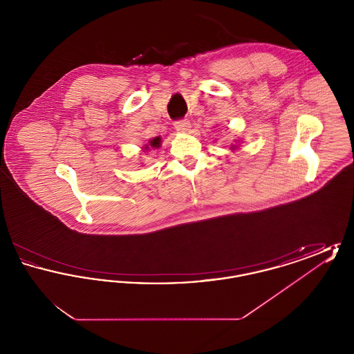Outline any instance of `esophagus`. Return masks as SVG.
Returning <instances> with one entry per match:
<instances>
[{
	"instance_id": "34e87169",
	"label": "esophagus",
	"mask_w": 354,
	"mask_h": 354,
	"mask_svg": "<svg viewBox=\"0 0 354 354\" xmlns=\"http://www.w3.org/2000/svg\"><path fill=\"white\" fill-rule=\"evenodd\" d=\"M174 126H175L176 131H179V133H187V131L189 130V127H191V124H189V120H187V119H180V120H176V122L174 123Z\"/></svg>"
}]
</instances>
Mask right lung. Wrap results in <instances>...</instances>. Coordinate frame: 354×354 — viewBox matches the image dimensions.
Segmentation results:
<instances>
[{"instance_id": "obj_1", "label": "right lung", "mask_w": 354, "mask_h": 354, "mask_svg": "<svg viewBox=\"0 0 354 354\" xmlns=\"http://www.w3.org/2000/svg\"><path fill=\"white\" fill-rule=\"evenodd\" d=\"M159 143H160V138H153L151 142H150V145H151L152 147H158ZM146 149H149V147H146Z\"/></svg>"}]
</instances>
